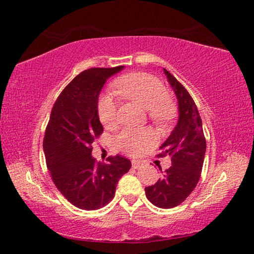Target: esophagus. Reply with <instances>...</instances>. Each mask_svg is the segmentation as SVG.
<instances>
[{"mask_svg": "<svg viewBox=\"0 0 254 254\" xmlns=\"http://www.w3.org/2000/svg\"><path fill=\"white\" fill-rule=\"evenodd\" d=\"M142 165H143V163L141 162V161H139V160H132V167L134 169L141 168V167H142Z\"/></svg>", "mask_w": 254, "mask_h": 254, "instance_id": "1", "label": "esophagus"}]
</instances>
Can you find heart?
I'll return each mask as SVG.
<instances>
[{
  "mask_svg": "<svg viewBox=\"0 0 254 254\" xmlns=\"http://www.w3.org/2000/svg\"><path fill=\"white\" fill-rule=\"evenodd\" d=\"M114 85L120 95L148 110L149 119L157 126H166L174 119V102L166 86L157 77L145 72H131L120 77ZM97 114L104 127H112L117 124L118 105L111 94L100 97ZM114 142L124 153L135 156L156 142V136L147 128H124L115 136Z\"/></svg>",
  "mask_w": 254,
  "mask_h": 254,
  "instance_id": "1",
  "label": "heart"
}]
</instances>
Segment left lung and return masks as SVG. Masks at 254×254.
<instances>
[{
	"instance_id": "1",
	"label": "left lung",
	"mask_w": 254,
	"mask_h": 254,
	"mask_svg": "<svg viewBox=\"0 0 254 254\" xmlns=\"http://www.w3.org/2000/svg\"><path fill=\"white\" fill-rule=\"evenodd\" d=\"M178 101V121L161 144L159 157L169 156L171 166L152 186L145 187V196L160 208L182 204L194 190L200 178L206 151V140L198 110L187 89L163 68ZM159 169L161 171L160 166Z\"/></svg>"
}]
</instances>
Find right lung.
Wrapping results in <instances>:
<instances>
[{
	"label": "right lung",
	"instance_id": "1",
	"mask_svg": "<svg viewBox=\"0 0 254 254\" xmlns=\"http://www.w3.org/2000/svg\"><path fill=\"white\" fill-rule=\"evenodd\" d=\"M124 66L91 68L77 75L60 93L51 110L44 137L47 168L58 190L85 210L104 207L113 199L117 184L131 168L122 156L107 163L92 156V144L103 132L97 103L103 86Z\"/></svg>",
	"mask_w": 254,
	"mask_h": 254
}]
</instances>
